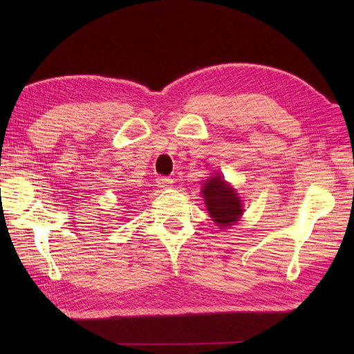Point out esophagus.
<instances>
[{"label":"esophagus","instance_id":"esophagus-1","mask_svg":"<svg viewBox=\"0 0 354 354\" xmlns=\"http://www.w3.org/2000/svg\"><path fill=\"white\" fill-rule=\"evenodd\" d=\"M156 185L159 187H168V186L173 185V178L167 177V176H160V177L156 178Z\"/></svg>","mask_w":354,"mask_h":354}]
</instances>
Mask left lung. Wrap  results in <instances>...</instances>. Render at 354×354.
Instances as JSON below:
<instances>
[{"instance_id":"obj_1","label":"left lung","mask_w":354,"mask_h":354,"mask_svg":"<svg viewBox=\"0 0 354 354\" xmlns=\"http://www.w3.org/2000/svg\"><path fill=\"white\" fill-rule=\"evenodd\" d=\"M209 216L221 229L232 226L242 216V202L221 176L211 177L202 187Z\"/></svg>"}]
</instances>
